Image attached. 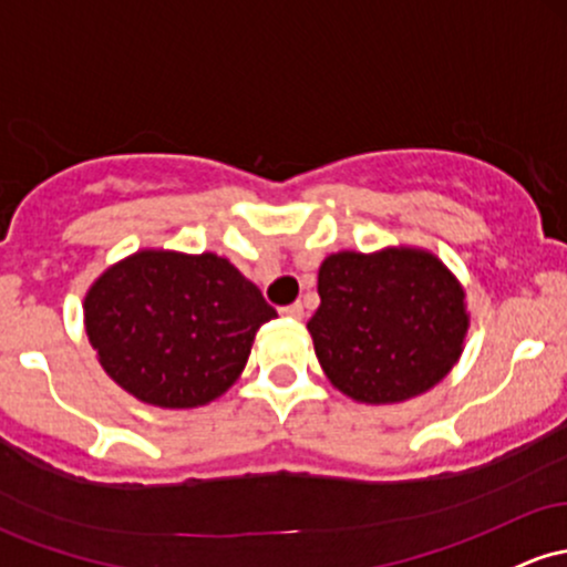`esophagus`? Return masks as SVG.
<instances>
[{
    "instance_id": "34e87169",
    "label": "esophagus",
    "mask_w": 567,
    "mask_h": 567,
    "mask_svg": "<svg viewBox=\"0 0 567 567\" xmlns=\"http://www.w3.org/2000/svg\"><path fill=\"white\" fill-rule=\"evenodd\" d=\"M279 312H282L285 317H290V320H301V317H303V307L296 301V303H288V307L279 309Z\"/></svg>"
}]
</instances>
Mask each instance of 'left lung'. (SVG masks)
<instances>
[{
	"label": "left lung",
	"mask_w": 567,
	"mask_h": 567,
	"mask_svg": "<svg viewBox=\"0 0 567 567\" xmlns=\"http://www.w3.org/2000/svg\"><path fill=\"white\" fill-rule=\"evenodd\" d=\"M317 293L320 307L307 322L317 360L354 401L398 403L425 393L463 352L465 293L431 252L328 255Z\"/></svg>",
	"instance_id": "left-lung-1"
}]
</instances>
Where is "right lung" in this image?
<instances>
[{
	"label": "right lung",
	"instance_id": "right-lung-1",
	"mask_svg": "<svg viewBox=\"0 0 567 567\" xmlns=\"http://www.w3.org/2000/svg\"><path fill=\"white\" fill-rule=\"evenodd\" d=\"M85 333L126 393L161 409L215 401L239 379L264 322L260 290L215 252L142 250L85 296Z\"/></svg>",
	"mask_w": 567,
	"mask_h": 567
}]
</instances>
